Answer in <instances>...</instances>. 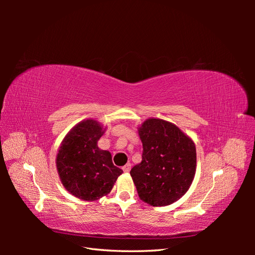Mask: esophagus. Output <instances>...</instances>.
<instances>
[{
  "mask_svg": "<svg viewBox=\"0 0 255 255\" xmlns=\"http://www.w3.org/2000/svg\"><path fill=\"white\" fill-rule=\"evenodd\" d=\"M122 170L125 171L126 173L129 172V170H130V164H127V165L123 166V167H122Z\"/></svg>",
  "mask_w": 255,
  "mask_h": 255,
  "instance_id": "1",
  "label": "esophagus"
}]
</instances>
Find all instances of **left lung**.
<instances>
[{
  "label": "left lung",
  "mask_w": 255,
  "mask_h": 255,
  "mask_svg": "<svg viewBox=\"0 0 255 255\" xmlns=\"http://www.w3.org/2000/svg\"><path fill=\"white\" fill-rule=\"evenodd\" d=\"M142 142L141 163L130 176L138 196L153 206H166L182 198L196 173V145L173 123L150 118L138 128Z\"/></svg>",
  "instance_id": "left-lung-1"
}]
</instances>
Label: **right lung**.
<instances>
[{"mask_svg":"<svg viewBox=\"0 0 255 255\" xmlns=\"http://www.w3.org/2000/svg\"><path fill=\"white\" fill-rule=\"evenodd\" d=\"M105 128L96 120L76 125L61 142L56 167L64 187L84 201H96L110 194L120 168L113 164L112 154L99 149L98 140Z\"/></svg>","mask_w":255,"mask_h":255,"instance_id":"obj_1","label":"right lung"}]
</instances>
